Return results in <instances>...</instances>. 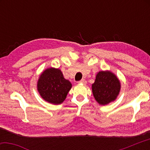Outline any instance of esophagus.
I'll return each mask as SVG.
<instances>
[{
	"instance_id": "obj_1",
	"label": "esophagus",
	"mask_w": 150,
	"mask_h": 150,
	"mask_svg": "<svg viewBox=\"0 0 150 150\" xmlns=\"http://www.w3.org/2000/svg\"><path fill=\"white\" fill-rule=\"evenodd\" d=\"M78 83H81V84L85 85L86 83H87V81H86V80H85V79H82V80H81L80 81H79Z\"/></svg>"
}]
</instances>
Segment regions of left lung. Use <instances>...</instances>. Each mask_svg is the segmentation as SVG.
<instances>
[{
	"label": "left lung",
	"mask_w": 150,
	"mask_h": 150,
	"mask_svg": "<svg viewBox=\"0 0 150 150\" xmlns=\"http://www.w3.org/2000/svg\"><path fill=\"white\" fill-rule=\"evenodd\" d=\"M121 83L115 73L110 71H100L96 75L92 85L95 99L100 105H106L115 101L120 93Z\"/></svg>",
	"instance_id": "left-lung-1"
}]
</instances>
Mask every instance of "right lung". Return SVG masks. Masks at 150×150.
Masks as SVG:
<instances>
[{
	"label": "right lung",
	"mask_w": 150,
	"mask_h": 150,
	"mask_svg": "<svg viewBox=\"0 0 150 150\" xmlns=\"http://www.w3.org/2000/svg\"><path fill=\"white\" fill-rule=\"evenodd\" d=\"M72 87L59 69L49 67L40 74L37 82V90L41 97L53 105H59L65 100Z\"/></svg>",
	"instance_id": "obj_1"
}]
</instances>
